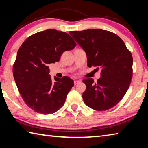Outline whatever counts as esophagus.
<instances>
[{
	"mask_svg": "<svg viewBox=\"0 0 148 148\" xmlns=\"http://www.w3.org/2000/svg\"><path fill=\"white\" fill-rule=\"evenodd\" d=\"M80 82H81V81H80V80H75L74 83V85H77V84L80 83Z\"/></svg>",
	"mask_w": 148,
	"mask_h": 148,
	"instance_id": "34e87169",
	"label": "esophagus"
}]
</instances>
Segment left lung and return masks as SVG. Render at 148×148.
<instances>
[{
    "mask_svg": "<svg viewBox=\"0 0 148 148\" xmlns=\"http://www.w3.org/2000/svg\"><path fill=\"white\" fill-rule=\"evenodd\" d=\"M86 52L87 66L101 69V77L83 80L86 89L82 95L87 106L98 111L109 110L121 101L132 76V56L122 39L113 32L92 29L70 31Z\"/></svg>",
    "mask_w": 148,
    "mask_h": 148,
    "instance_id": "obj_1",
    "label": "left lung"
}]
</instances>
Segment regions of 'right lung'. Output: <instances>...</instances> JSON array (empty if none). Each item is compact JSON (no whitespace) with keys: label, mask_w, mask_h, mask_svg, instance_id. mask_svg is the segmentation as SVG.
Segmentation results:
<instances>
[{"label":"right lung","mask_w":148,"mask_h":148,"mask_svg":"<svg viewBox=\"0 0 148 148\" xmlns=\"http://www.w3.org/2000/svg\"><path fill=\"white\" fill-rule=\"evenodd\" d=\"M76 43L66 32L48 29L23 42L13 66L14 77L24 102L37 113L51 114L63 106L74 81L67 76L52 82L48 65L58 62L62 53Z\"/></svg>","instance_id":"right-lung-1"}]
</instances>
